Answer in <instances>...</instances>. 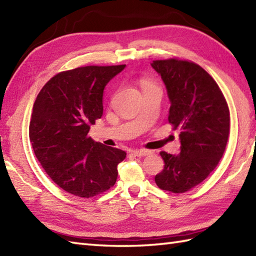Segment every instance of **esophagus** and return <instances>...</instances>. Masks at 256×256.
Returning a JSON list of instances; mask_svg holds the SVG:
<instances>
[{
  "label": "esophagus",
  "instance_id": "34e87169",
  "mask_svg": "<svg viewBox=\"0 0 256 256\" xmlns=\"http://www.w3.org/2000/svg\"><path fill=\"white\" fill-rule=\"evenodd\" d=\"M133 154L135 156H138V157H144V156L150 155V152L148 150H133Z\"/></svg>",
  "mask_w": 256,
  "mask_h": 256
}]
</instances>
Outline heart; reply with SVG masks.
Returning a JSON list of instances; mask_svg holds the SVG:
<instances>
[{
	"mask_svg": "<svg viewBox=\"0 0 256 256\" xmlns=\"http://www.w3.org/2000/svg\"><path fill=\"white\" fill-rule=\"evenodd\" d=\"M142 86H143V90H144V89H148V88H155L156 86L150 80H143L142 81Z\"/></svg>",
	"mask_w": 256,
	"mask_h": 256,
	"instance_id": "obj_1",
	"label": "heart"
}]
</instances>
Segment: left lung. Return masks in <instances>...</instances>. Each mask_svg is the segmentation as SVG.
<instances>
[{
    "label": "left lung",
    "mask_w": 256,
    "mask_h": 256,
    "mask_svg": "<svg viewBox=\"0 0 256 256\" xmlns=\"http://www.w3.org/2000/svg\"><path fill=\"white\" fill-rule=\"evenodd\" d=\"M150 66L166 86L170 102L168 121L180 131V153L160 152L165 166L155 182L167 192H186L219 164L229 138V108L219 86L199 64L167 59Z\"/></svg>",
    "instance_id": "1"
}]
</instances>
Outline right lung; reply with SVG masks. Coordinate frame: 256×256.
<instances>
[{"label":"right lung","mask_w":256,"mask_h":256,"mask_svg":"<svg viewBox=\"0 0 256 256\" xmlns=\"http://www.w3.org/2000/svg\"><path fill=\"white\" fill-rule=\"evenodd\" d=\"M125 68L86 66L56 74L38 94L30 140L47 175L64 192L90 198L116 182L126 153L94 142L90 125L103 114V91Z\"/></svg>","instance_id":"1"}]
</instances>
